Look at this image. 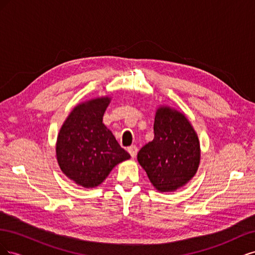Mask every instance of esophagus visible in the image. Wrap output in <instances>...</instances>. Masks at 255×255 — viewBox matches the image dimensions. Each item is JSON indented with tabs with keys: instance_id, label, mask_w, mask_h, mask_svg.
Returning a JSON list of instances; mask_svg holds the SVG:
<instances>
[{
	"instance_id": "esophagus-1",
	"label": "esophagus",
	"mask_w": 255,
	"mask_h": 255,
	"mask_svg": "<svg viewBox=\"0 0 255 255\" xmlns=\"http://www.w3.org/2000/svg\"><path fill=\"white\" fill-rule=\"evenodd\" d=\"M128 153L130 154V156H132V157H135V156L137 155L138 148H137V146H136L135 144H133V145L128 146Z\"/></svg>"
}]
</instances>
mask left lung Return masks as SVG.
Here are the masks:
<instances>
[{
  "mask_svg": "<svg viewBox=\"0 0 255 255\" xmlns=\"http://www.w3.org/2000/svg\"><path fill=\"white\" fill-rule=\"evenodd\" d=\"M154 139L144 144L137 159L159 191H173L195 175L200 163V144L185 116L169 107L157 110Z\"/></svg>",
  "mask_w": 255,
  "mask_h": 255,
  "instance_id": "8db88e82",
  "label": "left lung"
}]
</instances>
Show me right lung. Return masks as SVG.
Wrapping results in <instances>:
<instances>
[{
	"mask_svg": "<svg viewBox=\"0 0 255 255\" xmlns=\"http://www.w3.org/2000/svg\"><path fill=\"white\" fill-rule=\"evenodd\" d=\"M110 98L80 104L69 115L57 138L56 155L63 172L83 187L101 184L112 169L128 159L103 123Z\"/></svg>",
	"mask_w": 255,
	"mask_h": 255,
	"instance_id": "obj_1",
	"label": "right lung"
}]
</instances>
